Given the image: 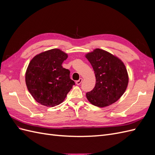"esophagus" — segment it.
<instances>
[{"instance_id": "34e87169", "label": "esophagus", "mask_w": 155, "mask_h": 155, "mask_svg": "<svg viewBox=\"0 0 155 155\" xmlns=\"http://www.w3.org/2000/svg\"><path fill=\"white\" fill-rule=\"evenodd\" d=\"M82 81H83V79H82V78H80V79H79V80L76 81V85H80V84H81V82H82Z\"/></svg>"}]
</instances>
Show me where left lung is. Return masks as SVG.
I'll use <instances>...</instances> for the list:
<instances>
[{"label":"left lung","instance_id":"left-lung-1","mask_svg":"<svg viewBox=\"0 0 155 155\" xmlns=\"http://www.w3.org/2000/svg\"><path fill=\"white\" fill-rule=\"evenodd\" d=\"M94 69L96 85L86 94L88 101L99 107L109 106L125 92L129 83L127 70L124 62L104 50L96 48L85 54Z\"/></svg>","mask_w":155,"mask_h":155}]
</instances>
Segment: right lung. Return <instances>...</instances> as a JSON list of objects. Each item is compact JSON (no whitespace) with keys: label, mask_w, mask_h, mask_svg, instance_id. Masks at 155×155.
Returning <instances> with one entry per match:
<instances>
[{"label":"right lung","mask_w":155,"mask_h":155,"mask_svg":"<svg viewBox=\"0 0 155 155\" xmlns=\"http://www.w3.org/2000/svg\"><path fill=\"white\" fill-rule=\"evenodd\" d=\"M67 58V53L54 48L36 55L30 61L25 74L26 85L39 104L50 107L59 105L75 85L69 70L62 67Z\"/></svg>","instance_id":"right-lung-1"}]
</instances>
